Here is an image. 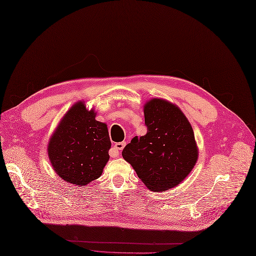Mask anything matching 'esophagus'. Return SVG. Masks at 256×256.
<instances>
[{"label": "esophagus", "instance_id": "obj_1", "mask_svg": "<svg viewBox=\"0 0 256 256\" xmlns=\"http://www.w3.org/2000/svg\"><path fill=\"white\" fill-rule=\"evenodd\" d=\"M125 144H126V142H116V144H114V149H116V150H118V152H120V151H122V150L124 149Z\"/></svg>", "mask_w": 256, "mask_h": 256}]
</instances>
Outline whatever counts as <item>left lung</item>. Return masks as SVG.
Wrapping results in <instances>:
<instances>
[{
  "instance_id": "1",
  "label": "left lung",
  "mask_w": 256,
  "mask_h": 256,
  "mask_svg": "<svg viewBox=\"0 0 256 256\" xmlns=\"http://www.w3.org/2000/svg\"><path fill=\"white\" fill-rule=\"evenodd\" d=\"M144 114L147 133L133 138L122 155L146 186L164 192L178 186L197 162L194 131L180 109L168 101H149Z\"/></svg>"
}]
</instances>
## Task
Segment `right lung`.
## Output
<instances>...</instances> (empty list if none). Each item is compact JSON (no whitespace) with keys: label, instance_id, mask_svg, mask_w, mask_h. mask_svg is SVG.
Wrapping results in <instances>:
<instances>
[{"label":"right lung","instance_id":"right-lung-1","mask_svg":"<svg viewBox=\"0 0 256 256\" xmlns=\"http://www.w3.org/2000/svg\"><path fill=\"white\" fill-rule=\"evenodd\" d=\"M94 110L78 102L66 114L48 146L55 172L64 181L86 186L99 178L109 160L107 126L94 120Z\"/></svg>","mask_w":256,"mask_h":256}]
</instances>
